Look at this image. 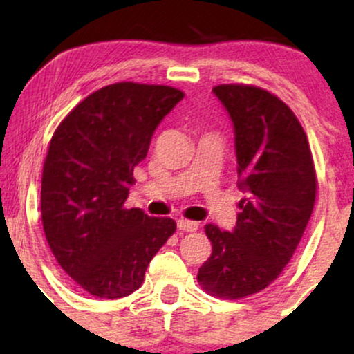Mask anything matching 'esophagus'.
Here are the masks:
<instances>
[{"label": "esophagus", "mask_w": 354, "mask_h": 354, "mask_svg": "<svg viewBox=\"0 0 354 354\" xmlns=\"http://www.w3.org/2000/svg\"><path fill=\"white\" fill-rule=\"evenodd\" d=\"M178 228L181 231H196L198 230V223L196 221H188V219H178Z\"/></svg>", "instance_id": "34e87169"}]
</instances>
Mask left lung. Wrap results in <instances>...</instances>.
<instances>
[{"label":"left lung","instance_id":"left-lung-1","mask_svg":"<svg viewBox=\"0 0 354 354\" xmlns=\"http://www.w3.org/2000/svg\"><path fill=\"white\" fill-rule=\"evenodd\" d=\"M213 93L233 123L245 196L233 230L205 226L213 253L198 281L211 295L238 299L265 290L290 263L315 206L316 173L308 138L281 100L245 84Z\"/></svg>","mask_w":354,"mask_h":354}]
</instances>
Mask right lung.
I'll use <instances>...</instances> for the list:
<instances>
[{
  "label": "right lung",
  "instance_id": "obj_1",
  "mask_svg": "<svg viewBox=\"0 0 354 354\" xmlns=\"http://www.w3.org/2000/svg\"><path fill=\"white\" fill-rule=\"evenodd\" d=\"M183 96L171 86L109 84L81 101L51 138L41 178L44 234L59 266L89 295H131L176 230L174 219L126 209L124 201L154 129Z\"/></svg>",
  "mask_w": 354,
  "mask_h": 354
}]
</instances>
